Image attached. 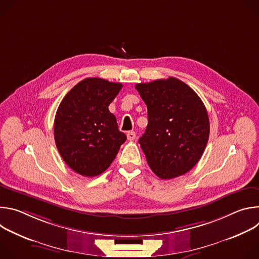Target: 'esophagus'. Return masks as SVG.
Segmentation results:
<instances>
[{"label":"esophagus","instance_id":"esophagus-1","mask_svg":"<svg viewBox=\"0 0 259 259\" xmlns=\"http://www.w3.org/2000/svg\"><path fill=\"white\" fill-rule=\"evenodd\" d=\"M135 136H136V134H135V132H133V131L127 133V139L130 140V141H131V140H134V139H135Z\"/></svg>","mask_w":259,"mask_h":259}]
</instances>
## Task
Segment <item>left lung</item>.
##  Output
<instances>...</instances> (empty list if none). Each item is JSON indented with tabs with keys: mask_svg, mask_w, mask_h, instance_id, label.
<instances>
[{
	"mask_svg": "<svg viewBox=\"0 0 259 259\" xmlns=\"http://www.w3.org/2000/svg\"><path fill=\"white\" fill-rule=\"evenodd\" d=\"M147 107L144 134L138 142L147 164L161 179L186 174L201 159L210 125L206 107L186 83L170 77L135 86Z\"/></svg>",
	"mask_w": 259,
	"mask_h": 259,
	"instance_id": "8db88e82",
	"label": "left lung"
}]
</instances>
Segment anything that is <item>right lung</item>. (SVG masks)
I'll list each match as a JSON object with an SVG mask.
<instances>
[{"instance_id": "1", "label": "right lung", "mask_w": 259, "mask_h": 259, "mask_svg": "<svg viewBox=\"0 0 259 259\" xmlns=\"http://www.w3.org/2000/svg\"><path fill=\"white\" fill-rule=\"evenodd\" d=\"M122 86L87 78L63 97L57 108L54 120L57 150L66 165L80 175L101 174L126 141L116 117L108 110Z\"/></svg>"}]
</instances>
